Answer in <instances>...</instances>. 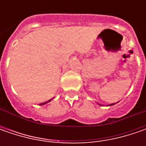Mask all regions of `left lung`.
I'll return each mask as SVG.
<instances>
[{
    "instance_id": "8db88e82",
    "label": "left lung",
    "mask_w": 146,
    "mask_h": 146,
    "mask_svg": "<svg viewBox=\"0 0 146 146\" xmlns=\"http://www.w3.org/2000/svg\"><path fill=\"white\" fill-rule=\"evenodd\" d=\"M98 105H99V106H102V105H101V104H99V103H98ZM115 104H116V103H112V104H110L109 106H113V105H115Z\"/></svg>"
}]
</instances>
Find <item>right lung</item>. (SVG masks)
<instances>
[{"label":"right lung","mask_w":146,"mask_h":146,"mask_svg":"<svg viewBox=\"0 0 146 146\" xmlns=\"http://www.w3.org/2000/svg\"><path fill=\"white\" fill-rule=\"evenodd\" d=\"M51 100H52V99H50V100H48V101H47V102H42V103L40 104V106H42V105H44V104L48 103V102H50Z\"/></svg>","instance_id":"right-lung-1"}]
</instances>
